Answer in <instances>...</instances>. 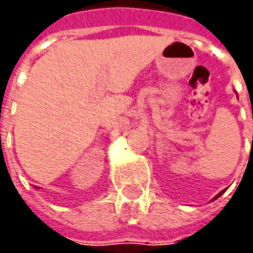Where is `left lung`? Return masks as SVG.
<instances>
[{"mask_svg": "<svg viewBox=\"0 0 253 253\" xmlns=\"http://www.w3.org/2000/svg\"><path fill=\"white\" fill-rule=\"evenodd\" d=\"M222 193H224V191H219L218 194H217V196H215V197H214V200H215V199H218V197H219V196H221V194H222Z\"/></svg>", "mask_w": 253, "mask_h": 253, "instance_id": "8db88e82", "label": "left lung"}]
</instances>
